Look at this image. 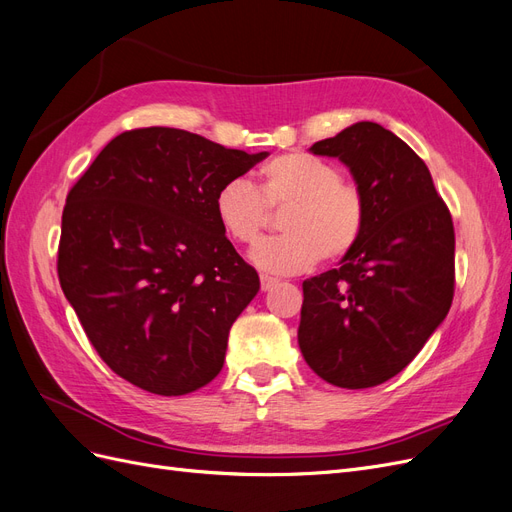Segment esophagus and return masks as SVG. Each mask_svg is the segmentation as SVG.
<instances>
[{
  "label": "esophagus",
  "mask_w": 512,
  "mask_h": 512,
  "mask_svg": "<svg viewBox=\"0 0 512 512\" xmlns=\"http://www.w3.org/2000/svg\"><path fill=\"white\" fill-rule=\"evenodd\" d=\"M276 283H278L276 278L266 276V274H261V291H270V289H274V287H276Z\"/></svg>",
  "instance_id": "esophagus-1"
}]
</instances>
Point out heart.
I'll return each instance as SVG.
<instances>
[{
	"label": "heart",
	"mask_w": 512,
	"mask_h": 512,
	"mask_svg": "<svg viewBox=\"0 0 512 512\" xmlns=\"http://www.w3.org/2000/svg\"><path fill=\"white\" fill-rule=\"evenodd\" d=\"M280 227L287 234L261 240L251 261L268 274H298L323 257L334 261L357 244L364 229V197L344 183L340 170L321 157L287 153L259 172V187L232 178L214 195V214L238 244H253L268 221V208L287 206Z\"/></svg>",
	"instance_id": "b5f03b06"
}]
</instances>
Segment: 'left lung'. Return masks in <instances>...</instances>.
I'll return each instance as SVG.
<instances>
[{
	"label": "left lung",
	"instance_id": "8db88e82",
	"mask_svg": "<svg viewBox=\"0 0 512 512\" xmlns=\"http://www.w3.org/2000/svg\"><path fill=\"white\" fill-rule=\"evenodd\" d=\"M308 151L349 168L364 229L338 268L302 283L300 351L336 387L381 385L417 357L451 308V214L423 159L383 125L355 123Z\"/></svg>",
	"mask_w": 512,
	"mask_h": 512
}]
</instances>
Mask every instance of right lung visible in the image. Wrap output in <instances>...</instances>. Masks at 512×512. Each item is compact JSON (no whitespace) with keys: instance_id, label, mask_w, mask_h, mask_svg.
<instances>
[{"instance_id":"obj_1","label":"right lung","mask_w":512,"mask_h":512,"mask_svg":"<svg viewBox=\"0 0 512 512\" xmlns=\"http://www.w3.org/2000/svg\"><path fill=\"white\" fill-rule=\"evenodd\" d=\"M266 157L185 129H131L68 193L59 283L95 351L131 385L185 395L221 372L259 276L227 240L214 195Z\"/></svg>"}]
</instances>
